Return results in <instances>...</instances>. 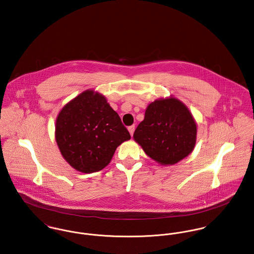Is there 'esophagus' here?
<instances>
[{
    "label": "esophagus",
    "mask_w": 254,
    "mask_h": 254,
    "mask_svg": "<svg viewBox=\"0 0 254 254\" xmlns=\"http://www.w3.org/2000/svg\"><path fill=\"white\" fill-rule=\"evenodd\" d=\"M134 128H135V127H134V126H130V127H128V128H127L131 136L133 135V132H134Z\"/></svg>",
    "instance_id": "34e87169"
}]
</instances>
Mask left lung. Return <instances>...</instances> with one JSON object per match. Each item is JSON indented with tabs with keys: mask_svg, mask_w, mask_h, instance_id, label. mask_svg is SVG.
I'll use <instances>...</instances> for the list:
<instances>
[{
	"mask_svg": "<svg viewBox=\"0 0 254 254\" xmlns=\"http://www.w3.org/2000/svg\"><path fill=\"white\" fill-rule=\"evenodd\" d=\"M195 120L189 108L174 97L150 103L133 139L147 156L162 165H173L194 149Z\"/></svg>",
	"mask_w": 254,
	"mask_h": 254,
	"instance_id": "left-lung-1",
	"label": "left lung"
}]
</instances>
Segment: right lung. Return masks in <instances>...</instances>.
Returning <instances> with one entry per match:
<instances>
[{
    "label": "right lung",
    "instance_id": "1",
    "mask_svg": "<svg viewBox=\"0 0 254 254\" xmlns=\"http://www.w3.org/2000/svg\"><path fill=\"white\" fill-rule=\"evenodd\" d=\"M59 150L66 162L82 173L107 166L118 147L130 139L117 112L106 98L87 90L60 111L55 126Z\"/></svg>",
    "mask_w": 254,
    "mask_h": 254
}]
</instances>
